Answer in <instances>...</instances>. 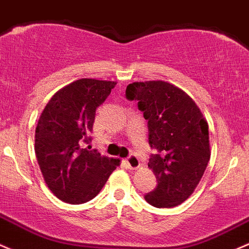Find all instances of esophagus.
Wrapping results in <instances>:
<instances>
[{
    "label": "esophagus",
    "mask_w": 249,
    "mask_h": 249,
    "mask_svg": "<svg viewBox=\"0 0 249 249\" xmlns=\"http://www.w3.org/2000/svg\"><path fill=\"white\" fill-rule=\"evenodd\" d=\"M125 162H126L127 168H130V169H138L141 167L140 159H138L136 155H133V154H131V155L126 159V161Z\"/></svg>",
    "instance_id": "34e87169"
}]
</instances>
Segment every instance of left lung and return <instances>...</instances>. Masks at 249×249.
Masks as SVG:
<instances>
[{
    "instance_id": "1",
    "label": "left lung",
    "mask_w": 249,
    "mask_h": 249,
    "mask_svg": "<svg viewBox=\"0 0 249 249\" xmlns=\"http://www.w3.org/2000/svg\"><path fill=\"white\" fill-rule=\"evenodd\" d=\"M129 100L148 120L149 144L158 150L148 167L158 185L145 200L155 208H174L193 193L210 160L209 125L188 94L164 81L133 82Z\"/></svg>"
}]
</instances>
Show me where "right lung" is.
I'll return each instance as SVG.
<instances>
[{
    "label": "right lung",
    "mask_w": 249,
    "mask_h": 249,
    "mask_svg": "<svg viewBox=\"0 0 249 249\" xmlns=\"http://www.w3.org/2000/svg\"><path fill=\"white\" fill-rule=\"evenodd\" d=\"M117 82L81 78L59 89L41 112L36 155L48 187L58 199L82 204L101 191L120 160L101 156L89 143L95 111Z\"/></svg>",
    "instance_id": "right-lung-1"
}]
</instances>
